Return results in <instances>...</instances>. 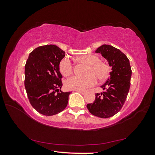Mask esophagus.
Masks as SVG:
<instances>
[{"label":"esophagus","instance_id":"esophagus-1","mask_svg":"<svg viewBox=\"0 0 155 155\" xmlns=\"http://www.w3.org/2000/svg\"><path fill=\"white\" fill-rule=\"evenodd\" d=\"M77 91H78V92H79V93H81V94H85V91H81V90H76Z\"/></svg>","mask_w":155,"mask_h":155}]
</instances>
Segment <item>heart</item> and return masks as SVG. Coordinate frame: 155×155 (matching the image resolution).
I'll use <instances>...</instances> for the list:
<instances>
[{
	"instance_id": "obj_1",
	"label": "heart",
	"mask_w": 155,
	"mask_h": 155,
	"mask_svg": "<svg viewBox=\"0 0 155 155\" xmlns=\"http://www.w3.org/2000/svg\"><path fill=\"white\" fill-rule=\"evenodd\" d=\"M77 61L87 65L85 74V77L74 76L68 78L65 82V87L68 90H87L95 85L98 78L103 81L109 76L110 68L106 63L101 61L99 57L93 54H83L77 57ZM59 71L64 77H69L74 72V66L68 58H64L59 63Z\"/></svg>"
}]
</instances>
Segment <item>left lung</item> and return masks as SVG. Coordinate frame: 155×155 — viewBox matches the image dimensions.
Returning <instances> with one entry per match:
<instances>
[{"label":"left lung","mask_w":155,"mask_h":155,"mask_svg":"<svg viewBox=\"0 0 155 155\" xmlns=\"http://www.w3.org/2000/svg\"><path fill=\"white\" fill-rule=\"evenodd\" d=\"M111 67L110 77L101 86L104 90L96 94L93 103L87 104L91 114L101 118L114 116L122 108L129 91L132 70L127 57L111 45H102L96 51Z\"/></svg>","instance_id":"8db88e82"}]
</instances>
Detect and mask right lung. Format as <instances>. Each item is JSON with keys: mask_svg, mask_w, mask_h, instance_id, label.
Listing matches in <instances>:
<instances>
[{"mask_svg": "<svg viewBox=\"0 0 155 155\" xmlns=\"http://www.w3.org/2000/svg\"><path fill=\"white\" fill-rule=\"evenodd\" d=\"M65 52L55 45L39 46L25 64V86L30 103L40 114L51 116L64 111L69 92L59 90L63 84L59 63Z\"/></svg>", "mask_w": 155, "mask_h": 155, "instance_id": "1", "label": "right lung"}]
</instances>
